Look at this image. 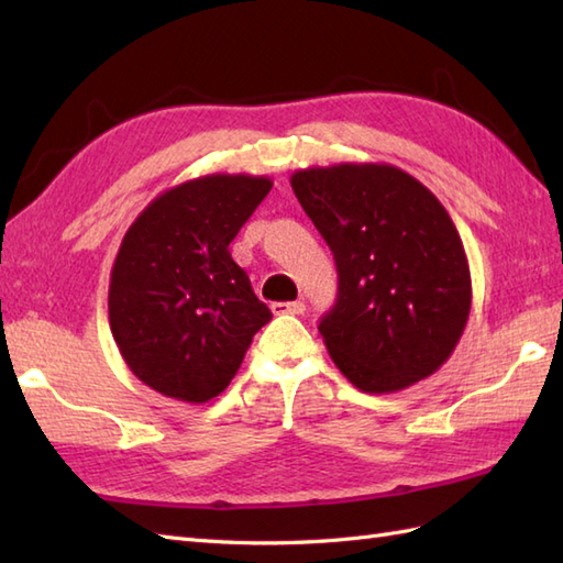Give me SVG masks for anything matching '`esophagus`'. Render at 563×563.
Instances as JSON below:
<instances>
[{"label": "esophagus", "instance_id": "1", "mask_svg": "<svg viewBox=\"0 0 563 563\" xmlns=\"http://www.w3.org/2000/svg\"><path fill=\"white\" fill-rule=\"evenodd\" d=\"M273 314H302L305 312V302H273L271 305Z\"/></svg>", "mask_w": 563, "mask_h": 563}]
</instances>
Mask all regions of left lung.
Masks as SVG:
<instances>
[{"label": "left lung", "instance_id": "1", "mask_svg": "<svg viewBox=\"0 0 563 563\" xmlns=\"http://www.w3.org/2000/svg\"><path fill=\"white\" fill-rule=\"evenodd\" d=\"M290 186L336 261V305L319 321L331 361L369 394L433 375L472 309L470 263L442 202L391 164L312 166Z\"/></svg>", "mask_w": 563, "mask_h": 563}]
</instances>
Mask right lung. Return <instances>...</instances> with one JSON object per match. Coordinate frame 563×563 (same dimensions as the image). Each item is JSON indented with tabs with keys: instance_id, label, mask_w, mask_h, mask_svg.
<instances>
[{
	"instance_id": "obj_1",
	"label": "right lung",
	"mask_w": 563,
	"mask_h": 563,
	"mask_svg": "<svg viewBox=\"0 0 563 563\" xmlns=\"http://www.w3.org/2000/svg\"><path fill=\"white\" fill-rule=\"evenodd\" d=\"M271 188L268 176L190 178L154 198L125 232L109 285L111 333L130 373L164 397H220L271 321L230 254Z\"/></svg>"
}]
</instances>
